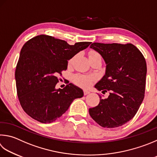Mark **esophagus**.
Segmentation results:
<instances>
[{
    "label": "esophagus",
    "instance_id": "obj_1",
    "mask_svg": "<svg viewBox=\"0 0 157 157\" xmlns=\"http://www.w3.org/2000/svg\"><path fill=\"white\" fill-rule=\"evenodd\" d=\"M89 93H90V91H89V90H84V95H88V94H89Z\"/></svg>",
    "mask_w": 157,
    "mask_h": 157
}]
</instances>
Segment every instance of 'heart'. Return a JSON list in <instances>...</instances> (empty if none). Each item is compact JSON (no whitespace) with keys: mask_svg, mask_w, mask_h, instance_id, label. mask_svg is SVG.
Here are the masks:
<instances>
[{"mask_svg":"<svg viewBox=\"0 0 157 157\" xmlns=\"http://www.w3.org/2000/svg\"><path fill=\"white\" fill-rule=\"evenodd\" d=\"M94 54H98V53L95 52V51H91L90 53V55H94ZM73 59H71L69 63H71ZM94 78L92 76H87V75H77L74 78L75 82L78 84L79 86L84 88L89 87L94 81Z\"/></svg>","mask_w":157,"mask_h":157,"instance_id":"heart-1","label":"heart"}]
</instances>
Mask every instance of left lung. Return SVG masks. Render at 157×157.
<instances>
[{
  "label": "left lung",
  "instance_id": "left-lung-1",
  "mask_svg": "<svg viewBox=\"0 0 157 157\" xmlns=\"http://www.w3.org/2000/svg\"><path fill=\"white\" fill-rule=\"evenodd\" d=\"M91 49L98 52L106 63V72L95 85L102 93L109 91L106 99L89 108L93 120L104 128L121 126L136 115L144 98L147 73L143 54L132 44L94 42Z\"/></svg>",
  "mask_w": 157,
  "mask_h": 157
}]
</instances>
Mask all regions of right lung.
<instances>
[{"instance_id": "1", "label": "right lung", "mask_w": 157, "mask_h": 157, "mask_svg": "<svg viewBox=\"0 0 157 157\" xmlns=\"http://www.w3.org/2000/svg\"><path fill=\"white\" fill-rule=\"evenodd\" d=\"M90 43L70 45L52 36L40 35L23 45L15 79L20 103L28 115L41 123H51L69 109L74 99L83 97L82 89L72 83L62 89L56 86L58 74L67 69L68 60Z\"/></svg>"}]
</instances>
